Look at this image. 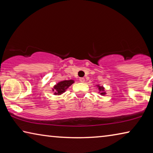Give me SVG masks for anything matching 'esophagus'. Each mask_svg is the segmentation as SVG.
Returning <instances> with one entry per match:
<instances>
[{
	"label": "esophagus",
	"instance_id": "obj_1",
	"mask_svg": "<svg viewBox=\"0 0 153 153\" xmlns=\"http://www.w3.org/2000/svg\"><path fill=\"white\" fill-rule=\"evenodd\" d=\"M79 82H85V79L83 78V77H81V78H79Z\"/></svg>",
	"mask_w": 153,
	"mask_h": 153
}]
</instances>
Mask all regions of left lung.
<instances>
[{"label":"left lung","instance_id":"obj_1","mask_svg":"<svg viewBox=\"0 0 153 153\" xmlns=\"http://www.w3.org/2000/svg\"><path fill=\"white\" fill-rule=\"evenodd\" d=\"M97 87L98 89V93H100V94L104 96L106 94V92H105V88L103 86H100L99 85H97Z\"/></svg>","mask_w":153,"mask_h":153}]
</instances>
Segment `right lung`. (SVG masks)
<instances>
[{
  "label": "right lung",
  "mask_w": 153,
  "mask_h": 153,
  "mask_svg": "<svg viewBox=\"0 0 153 153\" xmlns=\"http://www.w3.org/2000/svg\"><path fill=\"white\" fill-rule=\"evenodd\" d=\"M74 83V79L61 81L53 86V88L52 89V90H53V92H54V94L55 95H61L65 92L66 90Z\"/></svg>",
  "instance_id": "right-lung-1"
}]
</instances>
